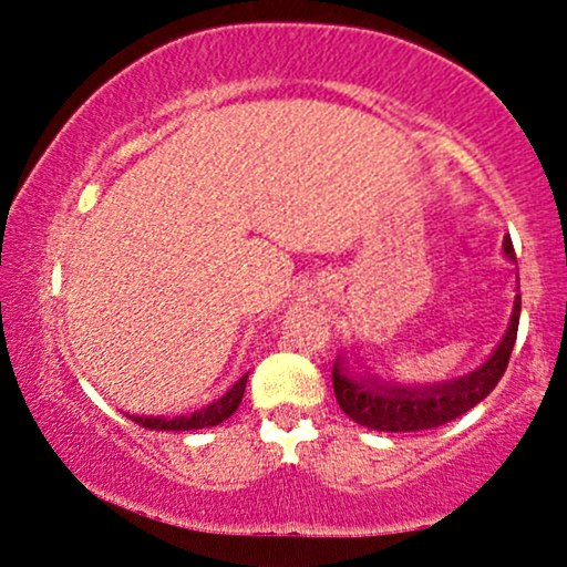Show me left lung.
I'll use <instances>...</instances> for the list:
<instances>
[{
	"label": "left lung",
	"instance_id": "obj_1",
	"mask_svg": "<svg viewBox=\"0 0 567 567\" xmlns=\"http://www.w3.org/2000/svg\"><path fill=\"white\" fill-rule=\"evenodd\" d=\"M504 252L509 261L517 264L509 237L504 239ZM517 324L519 296H514L509 328L496 351L485 360V365L461 375V379L432 383V386H402V383L379 381L375 375H357L347 368V360L338 357L333 365V392L338 405L351 421L375 429V432H424V429L447 424L472 410L477 402H483L496 389L509 365L514 341H517Z\"/></svg>",
	"mask_w": 567,
	"mask_h": 567
}]
</instances>
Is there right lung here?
I'll return each instance as SVG.
<instances>
[{
    "label": "right lung",
    "mask_w": 567,
    "mask_h": 567,
    "mask_svg": "<svg viewBox=\"0 0 567 567\" xmlns=\"http://www.w3.org/2000/svg\"><path fill=\"white\" fill-rule=\"evenodd\" d=\"M245 383H247V373L234 383L220 400L210 402V405L202 410H194L192 415H173V419H165V415H133V421L143 429H157V432H192V429L218 426L220 421L229 419L234 410L239 408V402H243V394H245Z\"/></svg>",
    "instance_id": "right-lung-1"
}]
</instances>
